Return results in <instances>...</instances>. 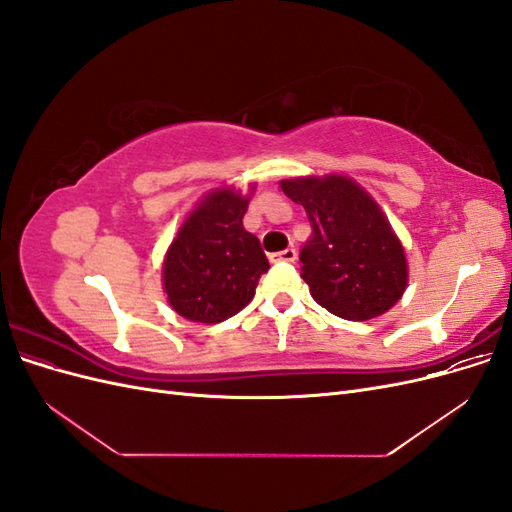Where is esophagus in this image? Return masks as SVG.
<instances>
[{"instance_id": "1", "label": "esophagus", "mask_w": 512, "mask_h": 512, "mask_svg": "<svg viewBox=\"0 0 512 512\" xmlns=\"http://www.w3.org/2000/svg\"><path fill=\"white\" fill-rule=\"evenodd\" d=\"M294 260H297V250H294V247H288V250H284V252L271 254V262H294Z\"/></svg>"}]
</instances>
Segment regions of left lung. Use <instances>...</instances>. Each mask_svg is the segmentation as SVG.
<instances>
[{"label":"left lung","instance_id":"left-lung-1","mask_svg":"<svg viewBox=\"0 0 512 512\" xmlns=\"http://www.w3.org/2000/svg\"><path fill=\"white\" fill-rule=\"evenodd\" d=\"M282 190L312 224L299 258L314 301L354 322L389 312L408 286V262L376 200L344 175L286 179Z\"/></svg>","mask_w":512,"mask_h":512}]
</instances>
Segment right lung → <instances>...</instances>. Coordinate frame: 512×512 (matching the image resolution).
Masks as SVG:
<instances>
[{
  "instance_id": "1",
  "label": "right lung",
  "mask_w": 512,
  "mask_h": 512,
  "mask_svg": "<svg viewBox=\"0 0 512 512\" xmlns=\"http://www.w3.org/2000/svg\"><path fill=\"white\" fill-rule=\"evenodd\" d=\"M250 196L230 188L209 192L170 243L162 277L168 303L192 322H222L254 299L269 260L243 228Z\"/></svg>"
}]
</instances>
